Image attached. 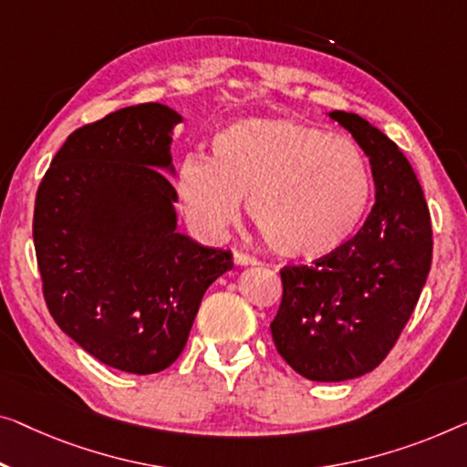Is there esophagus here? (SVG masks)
Here are the masks:
<instances>
[{
    "label": "esophagus",
    "mask_w": 467,
    "mask_h": 467,
    "mask_svg": "<svg viewBox=\"0 0 467 467\" xmlns=\"http://www.w3.org/2000/svg\"><path fill=\"white\" fill-rule=\"evenodd\" d=\"M234 264L236 266H257V262L254 255H249V254H243V252H234Z\"/></svg>",
    "instance_id": "obj_1"
}]
</instances>
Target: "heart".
<instances>
[{"label":"heart","instance_id":"1","mask_svg":"<svg viewBox=\"0 0 467 467\" xmlns=\"http://www.w3.org/2000/svg\"><path fill=\"white\" fill-rule=\"evenodd\" d=\"M173 191L191 226L222 239L247 201L262 239L285 257L315 260L342 249L373 194L365 152L346 138L287 119H241L212 138V161L189 155Z\"/></svg>","mask_w":467,"mask_h":467}]
</instances>
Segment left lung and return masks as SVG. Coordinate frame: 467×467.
<instances>
[{"label": "left lung", "instance_id": "left-lung-1", "mask_svg": "<svg viewBox=\"0 0 467 467\" xmlns=\"http://www.w3.org/2000/svg\"><path fill=\"white\" fill-rule=\"evenodd\" d=\"M371 163L375 205L360 231L315 266L281 270L283 300L270 331L287 365L312 381L373 371L405 329L432 264L426 197L399 146L363 117L327 113Z\"/></svg>", "mask_w": 467, "mask_h": 467}]
</instances>
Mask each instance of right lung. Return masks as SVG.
<instances>
[{
  "label": "right lung",
  "instance_id": "obj_1",
  "mask_svg": "<svg viewBox=\"0 0 467 467\" xmlns=\"http://www.w3.org/2000/svg\"><path fill=\"white\" fill-rule=\"evenodd\" d=\"M182 115L159 102L75 130L41 180L33 241L56 325L100 363L149 375L184 350L233 254L178 233L170 178Z\"/></svg>",
  "mask_w": 467,
  "mask_h": 467
}]
</instances>
